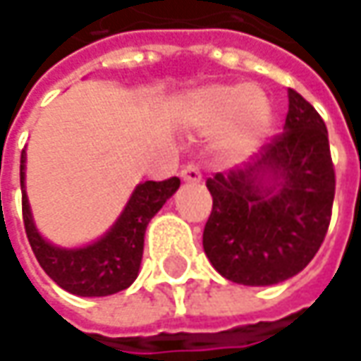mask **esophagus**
I'll return each instance as SVG.
<instances>
[{"label": "esophagus", "instance_id": "1", "mask_svg": "<svg viewBox=\"0 0 361 361\" xmlns=\"http://www.w3.org/2000/svg\"><path fill=\"white\" fill-rule=\"evenodd\" d=\"M180 178L183 181H193V183H197V181H202V171H200V168H197L195 164H188V166L181 168Z\"/></svg>", "mask_w": 361, "mask_h": 361}]
</instances>
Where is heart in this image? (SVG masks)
Masks as SVG:
<instances>
[{
    "label": "heart",
    "instance_id": "heart-1",
    "mask_svg": "<svg viewBox=\"0 0 361 361\" xmlns=\"http://www.w3.org/2000/svg\"><path fill=\"white\" fill-rule=\"evenodd\" d=\"M185 119L200 131L214 128V159L224 168L247 161L271 130L274 107L255 83H212L195 90L185 99Z\"/></svg>",
    "mask_w": 361,
    "mask_h": 361
}]
</instances>
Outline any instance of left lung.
I'll return each instance as SVG.
<instances>
[{"mask_svg": "<svg viewBox=\"0 0 361 361\" xmlns=\"http://www.w3.org/2000/svg\"><path fill=\"white\" fill-rule=\"evenodd\" d=\"M283 131L252 164L207 178L214 197L204 252L226 280L274 286L300 274L328 233L336 173L328 130L314 106L288 90Z\"/></svg>", "mask_w": 361, "mask_h": 361, "instance_id": "8db88e82", "label": "left lung"}]
</instances>
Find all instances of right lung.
<instances>
[{"instance_id": "obj_1", "label": "right lung", "mask_w": 361, "mask_h": 361, "mask_svg": "<svg viewBox=\"0 0 361 361\" xmlns=\"http://www.w3.org/2000/svg\"><path fill=\"white\" fill-rule=\"evenodd\" d=\"M23 226L44 271L66 292L83 298H102L130 288L140 274L143 235L149 219L180 188L178 178L140 183L116 224L94 243L81 247L54 245L35 228L25 193V149L19 166Z\"/></svg>"}]
</instances>
